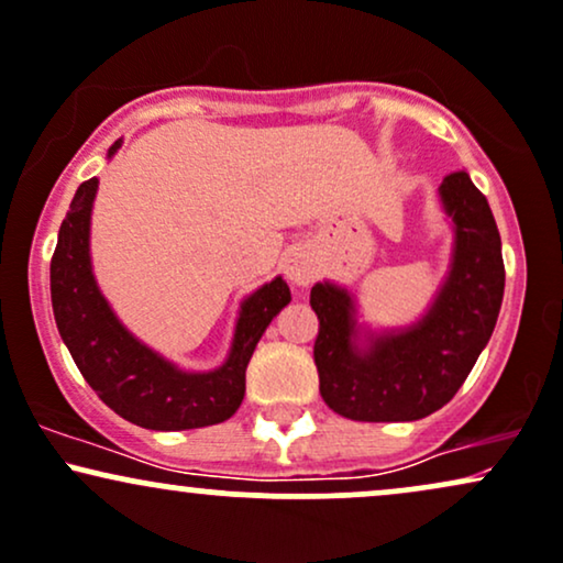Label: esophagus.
Here are the masks:
<instances>
[{
    "mask_svg": "<svg viewBox=\"0 0 563 563\" xmlns=\"http://www.w3.org/2000/svg\"><path fill=\"white\" fill-rule=\"evenodd\" d=\"M283 273L296 286H309L317 275V260L307 246H290L283 254Z\"/></svg>",
    "mask_w": 563,
    "mask_h": 563,
    "instance_id": "1",
    "label": "esophagus"
}]
</instances>
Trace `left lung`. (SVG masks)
Returning <instances> with one entry per match:
<instances>
[{"label":"left lung","mask_w":563,"mask_h":563,"mask_svg":"<svg viewBox=\"0 0 563 563\" xmlns=\"http://www.w3.org/2000/svg\"><path fill=\"white\" fill-rule=\"evenodd\" d=\"M440 201L453 222L449 277L422 320L358 343L356 301L335 283H317L309 303L320 320L314 364L335 415L356 422H415L456 396L490 341L504 301L500 235L470 175L451 173Z\"/></svg>","instance_id":"left-lung-1"}]
</instances>
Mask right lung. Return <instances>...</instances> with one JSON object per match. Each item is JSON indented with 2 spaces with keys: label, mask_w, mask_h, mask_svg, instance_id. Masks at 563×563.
<instances>
[{
  "label": "right lung",
  "mask_w": 563,
  "mask_h": 563,
  "mask_svg": "<svg viewBox=\"0 0 563 563\" xmlns=\"http://www.w3.org/2000/svg\"><path fill=\"white\" fill-rule=\"evenodd\" d=\"M123 141L110 146L112 157ZM99 180L80 183L52 256V309L73 362L114 415L146 430H194L225 422L246 393V367L273 317L290 301L283 277L243 299L222 367L186 372L125 330L93 280L88 233Z\"/></svg>",
  "instance_id": "add662e5"
}]
</instances>
